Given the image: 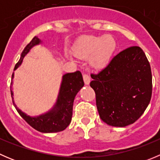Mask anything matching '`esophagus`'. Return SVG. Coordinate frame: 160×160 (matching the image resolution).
<instances>
[{
  "instance_id": "34e87169",
  "label": "esophagus",
  "mask_w": 160,
  "mask_h": 160,
  "mask_svg": "<svg viewBox=\"0 0 160 160\" xmlns=\"http://www.w3.org/2000/svg\"><path fill=\"white\" fill-rule=\"evenodd\" d=\"M83 81H84L85 84H87V85L89 84L90 81V76L88 75V73H83Z\"/></svg>"
}]
</instances>
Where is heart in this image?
<instances>
[{"label": "heart", "instance_id": "b5f03b06", "mask_svg": "<svg viewBox=\"0 0 160 160\" xmlns=\"http://www.w3.org/2000/svg\"><path fill=\"white\" fill-rule=\"evenodd\" d=\"M116 46V41L110 35L85 37L76 44L73 52L77 56L82 58H88L91 55L90 62L92 67L101 69L109 63Z\"/></svg>", "mask_w": 160, "mask_h": 160}]
</instances>
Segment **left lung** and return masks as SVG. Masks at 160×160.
<instances>
[{
    "label": "left lung",
    "mask_w": 160,
    "mask_h": 160,
    "mask_svg": "<svg viewBox=\"0 0 160 160\" xmlns=\"http://www.w3.org/2000/svg\"><path fill=\"white\" fill-rule=\"evenodd\" d=\"M100 118L108 125L133 124L149 105L152 83L150 64L143 50L132 46L113 57L107 67L91 74Z\"/></svg>",
    "instance_id": "1"
}]
</instances>
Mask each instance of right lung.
Wrapping results in <instances>:
<instances>
[{"label":"right lung","instance_id":"add662e5","mask_svg":"<svg viewBox=\"0 0 160 160\" xmlns=\"http://www.w3.org/2000/svg\"><path fill=\"white\" fill-rule=\"evenodd\" d=\"M40 42L41 41L38 37L35 36L32 38V41L25 46L22 52L20 59L14 67V70H15L22 64L23 58L30 51V49L35 45L39 44ZM13 78H14V73H12V77H11L12 81L11 83V93L13 104L19 114L23 118L24 120L28 125L38 132H44V133L61 132L67 128L72 119L74 98L79 90L84 85L83 77L80 71H76L74 72H70L63 75L57 101L53 108L46 114H41L37 117H31L27 115L20 109L18 108L17 106L14 104L13 101V92L11 90Z\"/></svg>","mask_w":160,"mask_h":160}]
</instances>
